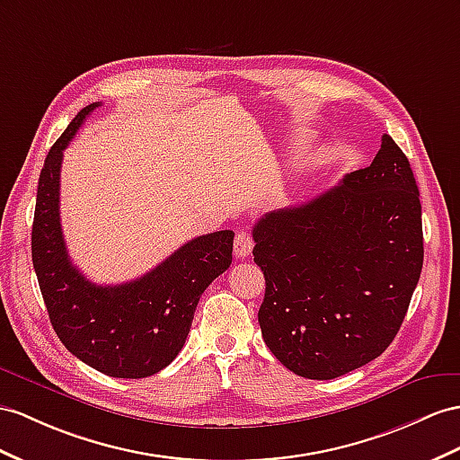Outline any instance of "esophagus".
<instances>
[{"instance_id":"esophagus-1","label":"esophagus","mask_w":460,"mask_h":460,"mask_svg":"<svg viewBox=\"0 0 460 460\" xmlns=\"http://www.w3.org/2000/svg\"><path fill=\"white\" fill-rule=\"evenodd\" d=\"M252 246H254V241L251 237L249 231H237V234H234V256L239 258H244L249 256L252 252Z\"/></svg>"}]
</instances>
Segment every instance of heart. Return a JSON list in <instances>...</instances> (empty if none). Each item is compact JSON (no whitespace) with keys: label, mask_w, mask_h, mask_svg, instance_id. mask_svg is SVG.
Returning <instances> with one entry per match:
<instances>
[{"label":"heart","mask_w":460,"mask_h":460,"mask_svg":"<svg viewBox=\"0 0 460 460\" xmlns=\"http://www.w3.org/2000/svg\"><path fill=\"white\" fill-rule=\"evenodd\" d=\"M305 139H307V136H305V134H297V136H296V146H297V147L303 146Z\"/></svg>","instance_id":"heart-1"}]
</instances>
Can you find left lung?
<instances>
[{"mask_svg": "<svg viewBox=\"0 0 460 460\" xmlns=\"http://www.w3.org/2000/svg\"><path fill=\"white\" fill-rule=\"evenodd\" d=\"M252 239L270 351L305 379L361 367L391 346L421 272V204L408 157L385 134L369 167L266 214Z\"/></svg>", "mask_w": 460, "mask_h": 460, "instance_id": "obj_1", "label": "left lung"}]
</instances>
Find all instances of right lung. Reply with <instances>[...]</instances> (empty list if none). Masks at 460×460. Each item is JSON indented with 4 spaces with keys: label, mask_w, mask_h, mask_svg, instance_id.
Here are the masks:
<instances>
[{
    "label": "right lung",
    "mask_w": 460,
    "mask_h": 460,
    "mask_svg": "<svg viewBox=\"0 0 460 460\" xmlns=\"http://www.w3.org/2000/svg\"><path fill=\"white\" fill-rule=\"evenodd\" d=\"M97 107L79 111L46 155L32 221V266L62 344L104 375L141 379L179 356L199 297L231 266L234 233L188 241L151 272L120 286H97L81 274L64 243L60 169L64 149Z\"/></svg>",
    "instance_id": "1"
}]
</instances>
